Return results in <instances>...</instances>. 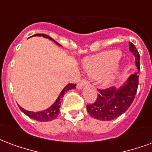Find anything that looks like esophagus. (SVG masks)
Returning a JSON list of instances; mask_svg holds the SVG:
<instances>
[{"label":"esophagus","mask_w":152,"mask_h":152,"mask_svg":"<svg viewBox=\"0 0 152 152\" xmlns=\"http://www.w3.org/2000/svg\"><path fill=\"white\" fill-rule=\"evenodd\" d=\"M87 84H88V81H87L86 79H81L80 80V82L77 84V88L81 89L82 88H84L85 85H87Z\"/></svg>","instance_id":"esophagus-1"}]
</instances>
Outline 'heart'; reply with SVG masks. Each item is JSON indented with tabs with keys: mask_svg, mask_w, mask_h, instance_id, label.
Here are the masks:
<instances>
[{
	"mask_svg": "<svg viewBox=\"0 0 152 152\" xmlns=\"http://www.w3.org/2000/svg\"><path fill=\"white\" fill-rule=\"evenodd\" d=\"M120 56H121V53L119 50H110L103 52L90 59L84 65L85 71L88 75L94 76V77L106 73L104 75L103 80L105 84H109L114 78L115 64L120 59ZM110 68H111V69H110ZM108 70H110L109 71Z\"/></svg>",
	"mask_w": 152,
	"mask_h": 152,
	"instance_id": "heart-1",
	"label": "heart"
}]
</instances>
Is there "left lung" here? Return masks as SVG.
Here are the masks:
<instances>
[{
  "label": "left lung",
  "instance_id": "obj_1",
  "mask_svg": "<svg viewBox=\"0 0 152 152\" xmlns=\"http://www.w3.org/2000/svg\"><path fill=\"white\" fill-rule=\"evenodd\" d=\"M129 50L135 56V64L140 69V54L132 43L129 42ZM139 85V75L132 74L125 85L115 88H97L99 94L94 103L87 104V111L91 117L99 120H112L124 114L135 99Z\"/></svg>",
  "mask_w": 152,
  "mask_h": 152
}]
</instances>
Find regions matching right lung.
Returning a JSON list of instances; mask_svg holds the SVG:
<instances>
[{
    "mask_svg": "<svg viewBox=\"0 0 152 152\" xmlns=\"http://www.w3.org/2000/svg\"><path fill=\"white\" fill-rule=\"evenodd\" d=\"M33 36H39V37H41L42 36L43 37L48 38V39H50V40H53L52 38L48 36V35L45 34H35ZM57 45H59L58 43H56ZM76 84H68L67 86L64 88L61 91V94L58 96L57 99L56 100L55 103L51 106L50 107H48L46 110H44V111H40V112H29V111H26L24 108L19 107L20 111H21L23 113H25L26 115H28V117L31 118V119H33L35 120H37V121H43V122H45V121H50V120H53L54 119L57 117L58 114H59V112H60V107H61V100H62V98H63V96L64 95L66 91L70 90V89H74L76 88Z\"/></svg>",
    "mask_w": 152,
    "mask_h": 152,
    "instance_id": "right-lung-1",
    "label": "right lung"
}]
</instances>
